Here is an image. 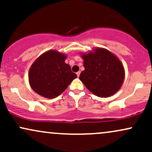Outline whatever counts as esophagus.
Here are the masks:
<instances>
[{"mask_svg": "<svg viewBox=\"0 0 152 152\" xmlns=\"http://www.w3.org/2000/svg\"><path fill=\"white\" fill-rule=\"evenodd\" d=\"M80 74H81V72H80V71H78V72L76 73V75H77V76H78V77H79V76H80Z\"/></svg>", "mask_w": 152, "mask_h": 152, "instance_id": "esophagus-1", "label": "esophagus"}]
</instances>
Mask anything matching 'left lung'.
<instances>
[{"mask_svg": "<svg viewBox=\"0 0 152 152\" xmlns=\"http://www.w3.org/2000/svg\"><path fill=\"white\" fill-rule=\"evenodd\" d=\"M85 69L79 79L94 95L109 97L121 88L124 80L123 64L114 54L103 48L81 53Z\"/></svg>", "mask_w": 152, "mask_h": 152, "instance_id": "obj_1", "label": "left lung"}]
</instances>
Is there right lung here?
<instances>
[{
    "instance_id": "1",
    "label": "right lung",
    "mask_w": 152,
    "mask_h": 152,
    "mask_svg": "<svg viewBox=\"0 0 152 152\" xmlns=\"http://www.w3.org/2000/svg\"><path fill=\"white\" fill-rule=\"evenodd\" d=\"M65 54L49 50L41 54L31 65L29 84L36 93L47 99H53L65 91L77 77L66 64Z\"/></svg>"
}]
</instances>
